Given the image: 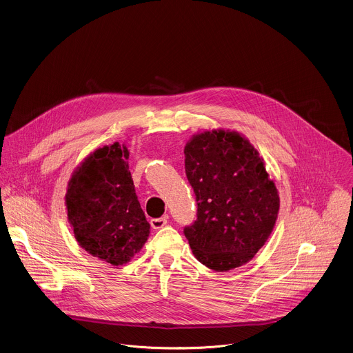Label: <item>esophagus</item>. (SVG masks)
Returning a JSON list of instances; mask_svg holds the SVG:
<instances>
[{
  "instance_id": "1",
  "label": "esophagus",
  "mask_w": 353,
  "mask_h": 353,
  "mask_svg": "<svg viewBox=\"0 0 353 353\" xmlns=\"http://www.w3.org/2000/svg\"><path fill=\"white\" fill-rule=\"evenodd\" d=\"M150 223H151V228H152V229H161V228H163V226L168 223V216L152 218V219L150 221Z\"/></svg>"
}]
</instances>
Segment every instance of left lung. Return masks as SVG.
<instances>
[{
    "mask_svg": "<svg viewBox=\"0 0 353 353\" xmlns=\"http://www.w3.org/2000/svg\"><path fill=\"white\" fill-rule=\"evenodd\" d=\"M185 174L196 221L184 228L195 258L215 272L236 269L265 245L280 196L263 159L237 132L206 131L187 143Z\"/></svg>",
    "mask_w": 353,
    "mask_h": 353,
    "instance_id": "left-lung-1",
    "label": "left lung"
}]
</instances>
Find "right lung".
Returning a JSON list of instances; mask_svg holds the SVG:
<instances>
[{
	"mask_svg": "<svg viewBox=\"0 0 353 353\" xmlns=\"http://www.w3.org/2000/svg\"><path fill=\"white\" fill-rule=\"evenodd\" d=\"M128 158L119 141L95 150L72 174L65 195L79 245L114 266L130 262L150 233Z\"/></svg>",
	"mask_w": 353,
	"mask_h": 353,
	"instance_id": "add662e5",
	"label": "right lung"
}]
</instances>
